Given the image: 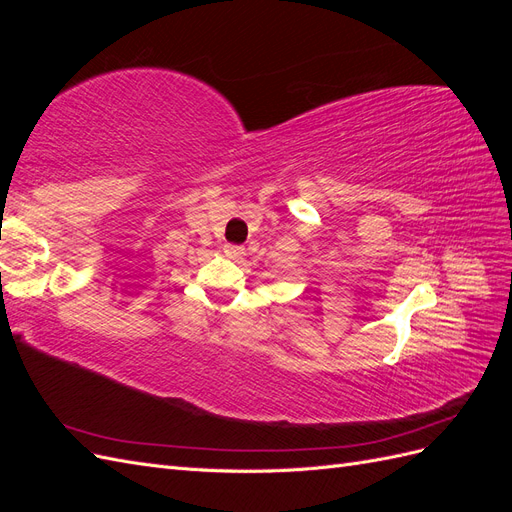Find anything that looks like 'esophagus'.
<instances>
[{
	"instance_id": "obj_1",
	"label": "esophagus",
	"mask_w": 512,
	"mask_h": 512,
	"mask_svg": "<svg viewBox=\"0 0 512 512\" xmlns=\"http://www.w3.org/2000/svg\"><path fill=\"white\" fill-rule=\"evenodd\" d=\"M224 254H226L228 258H232V260H239V258L245 254V247H241V245H232V243H226V245H224Z\"/></svg>"
}]
</instances>
